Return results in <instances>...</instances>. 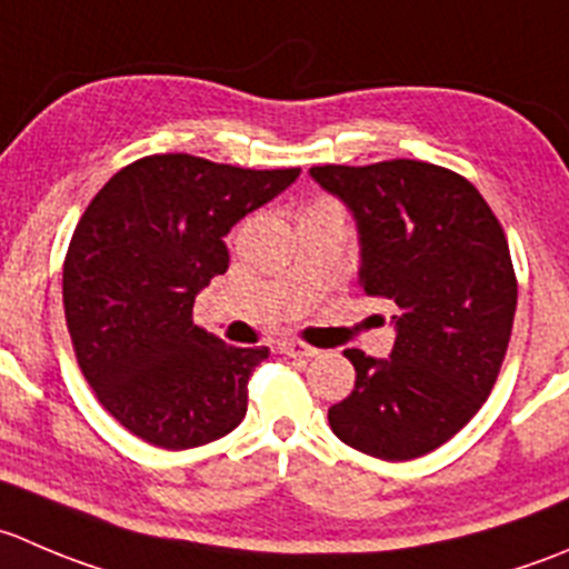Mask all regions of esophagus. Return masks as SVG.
I'll list each match as a JSON object with an SVG mask.
<instances>
[{
	"label": "esophagus",
	"instance_id": "esophagus-1",
	"mask_svg": "<svg viewBox=\"0 0 569 569\" xmlns=\"http://www.w3.org/2000/svg\"><path fill=\"white\" fill-rule=\"evenodd\" d=\"M278 350L283 352V356H291V358H311V356H317V347H311V345H306V341H300V339H283V341H278Z\"/></svg>",
	"mask_w": 569,
	"mask_h": 569
}]
</instances>
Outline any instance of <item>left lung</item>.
I'll return each mask as SVG.
<instances>
[{
	"instance_id": "8db88e82",
	"label": "left lung",
	"mask_w": 569,
	"mask_h": 569,
	"mask_svg": "<svg viewBox=\"0 0 569 569\" xmlns=\"http://www.w3.org/2000/svg\"><path fill=\"white\" fill-rule=\"evenodd\" d=\"M311 178L356 217L363 291L400 311L389 358L345 350L356 386L328 422L375 459H419L456 437L498 380L517 311L509 241L476 186L437 163H328Z\"/></svg>"
}]
</instances>
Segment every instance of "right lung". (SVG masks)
Listing matches in <instances>:
<instances>
[{
  "mask_svg": "<svg viewBox=\"0 0 569 569\" xmlns=\"http://www.w3.org/2000/svg\"><path fill=\"white\" fill-rule=\"evenodd\" d=\"M297 174L169 152L119 169L88 202L63 261L66 325L97 400L138 439L200 448L244 419L269 350L194 325V297L228 272L230 228Z\"/></svg>",
  "mask_w": 569,
  "mask_h": 569,
  "instance_id": "add662e5",
  "label": "right lung"
}]
</instances>
